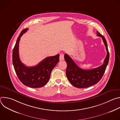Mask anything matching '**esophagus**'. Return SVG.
<instances>
[{
    "label": "esophagus",
    "mask_w": 120,
    "mask_h": 120,
    "mask_svg": "<svg viewBox=\"0 0 120 120\" xmlns=\"http://www.w3.org/2000/svg\"><path fill=\"white\" fill-rule=\"evenodd\" d=\"M59 60H60V61H63V60H64V54H61L60 55Z\"/></svg>",
    "instance_id": "34e87169"
}]
</instances>
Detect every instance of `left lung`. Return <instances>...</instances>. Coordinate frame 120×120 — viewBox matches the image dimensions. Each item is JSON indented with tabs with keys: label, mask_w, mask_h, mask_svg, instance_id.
<instances>
[{
	"label": "left lung",
	"mask_w": 120,
	"mask_h": 120,
	"mask_svg": "<svg viewBox=\"0 0 120 120\" xmlns=\"http://www.w3.org/2000/svg\"><path fill=\"white\" fill-rule=\"evenodd\" d=\"M97 36L102 38L106 47L107 55L104 62L101 66L90 70L81 69L73 60L65 54L64 58L67 63L66 75L67 79L74 86L78 88H87L96 84L101 79L109 62V53L106 40L105 37L97 31Z\"/></svg>",
	"instance_id": "obj_1"
}]
</instances>
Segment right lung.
I'll list each match as a JSON object with an SVG mask.
<instances>
[{
	"instance_id": "right-lung-1",
	"label": "right lung",
	"mask_w": 120,
	"mask_h": 120,
	"mask_svg": "<svg viewBox=\"0 0 120 120\" xmlns=\"http://www.w3.org/2000/svg\"><path fill=\"white\" fill-rule=\"evenodd\" d=\"M27 30H23L17 39L13 50V64L17 76L23 84L31 88H40L49 81L51 72L59 62V55L47 57L36 66H26L20 60L19 48L20 38Z\"/></svg>"
}]
</instances>
